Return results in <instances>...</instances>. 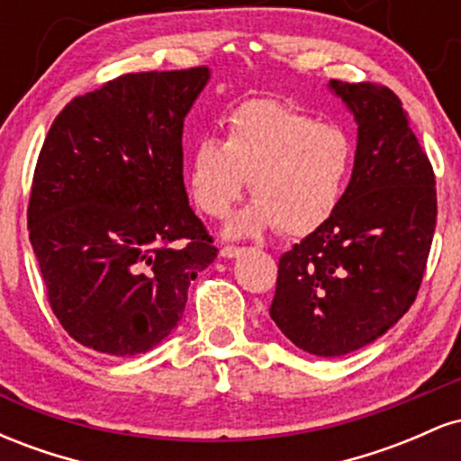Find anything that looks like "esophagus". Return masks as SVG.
Instances as JSON below:
<instances>
[{
	"label": "esophagus",
	"mask_w": 461,
	"mask_h": 461,
	"mask_svg": "<svg viewBox=\"0 0 461 461\" xmlns=\"http://www.w3.org/2000/svg\"><path fill=\"white\" fill-rule=\"evenodd\" d=\"M221 258H227V260H231V258H238L245 253V247H223L221 249Z\"/></svg>",
	"instance_id": "esophagus-1"
}]
</instances>
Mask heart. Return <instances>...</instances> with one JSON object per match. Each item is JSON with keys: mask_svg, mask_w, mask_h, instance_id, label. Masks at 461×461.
<instances>
[{"mask_svg": "<svg viewBox=\"0 0 461 461\" xmlns=\"http://www.w3.org/2000/svg\"><path fill=\"white\" fill-rule=\"evenodd\" d=\"M356 167L347 128L275 99H249L225 119V140L203 136L188 153L186 179L201 212L225 219L247 186L256 199L225 227L231 238L279 227L314 234L340 208Z\"/></svg>", "mask_w": 461, "mask_h": 461, "instance_id": "1", "label": "heart"}]
</instances>
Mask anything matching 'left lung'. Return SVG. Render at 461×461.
<instances>
[{"mask_svg":"<svg viewBox=\"0 0 461 461\" xmlns=\"http://www.w3.org/2000/svg\"><path fill=\"white\" fill-rule=\"evenodd\" d=\"M357 123L356 167L338 212L279 258L271 319L319 357L370 345L414 303L436 231V177L399 97L331 79Z\"/></svg>","mask_w":461,"mask_h":461,"instance_id":"obj_1","label":"left lung"}]
</instances>
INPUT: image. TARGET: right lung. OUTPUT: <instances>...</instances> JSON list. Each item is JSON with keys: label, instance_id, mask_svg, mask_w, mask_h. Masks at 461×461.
<instances>
[{"label": "right lung", "instance_id": "right-lung-1", "mask_svg": "<svg viewBox=\"0 0 461 461\" xmlns=\"http://www.w3.org/2000/svg\"><path fill=\"white\" fill-rule=\"evenodd\" d=\"M208 82V67L128 73L73 99L50 128L28 230L51 310L79 345L151 351L214 262L182 151L184 119Z\"/></svg>", "mask_w": 461, "mask_h": 461}]
</instances>
